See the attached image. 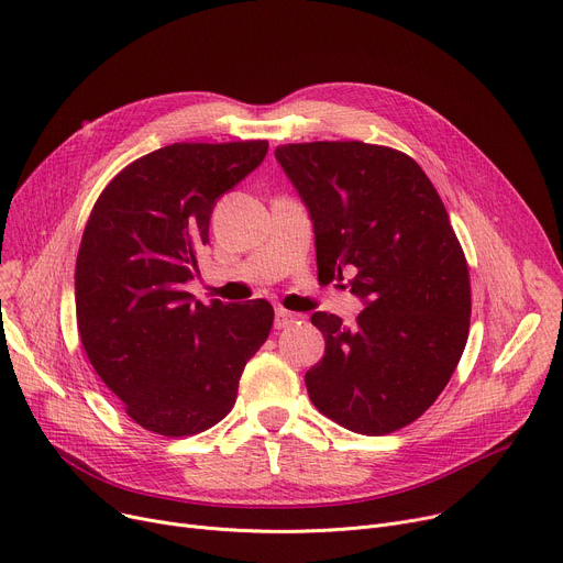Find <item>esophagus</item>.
<instances>
[{"label":"esophagus","instance_id":"esophagus-1","mask_svg":"<svg viewBox=\"0 0 563 563\" xmlns=\"http://www.w3.org/2000/svg\"><path fill=\"white\" fill-rule=\"evenodd\" d=\"M297 322V316L295 313H290V311H286V309H277L275 311V327L277 329H286V327H290V324H295Z\"/></svg>","mask_w":563,"mask_h":563}]
</instances>
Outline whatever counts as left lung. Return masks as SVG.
Instances as JSON below:
<instances>
[{"mask_svg":"<svg viewBox=\"0 0 563 563\" xmlns=\"http://www.w3.org/2000/svg\"><path fill=\"white\" fill-rule=\"evenodd\" d=\"M309 209L318 275L354 273L363 301L352 327L313 313L324 356L307 376L313 406L361 435H387L421 417L464 352L471 286L446 207L421 166L363 142L275 151Z\"/></svg>","mask_w":563,"mask_h":563,"instance_id":"obj_1","label":"left lung"}]
</instances>
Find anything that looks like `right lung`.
<instances>
[{
  "label": "right lung",
  "mask_w": 563,
  "mask_h": 563,
  "mask_svg": "<svg viewBox=\"0 0 563 563\" xmlns=\"http://www.w3.org/2000/svg\"><path fill=\"white\" fill-rule=\"evenodd\" d=\"M266 153L268 142L157 148L119 173L85 225L74 279L80 342L128 417L157 435L219 423L271 333L266 299L207 307L187 292L216 200Z\"/></svg>",
  "instance_id": "add662e5"
}]
</instances>
